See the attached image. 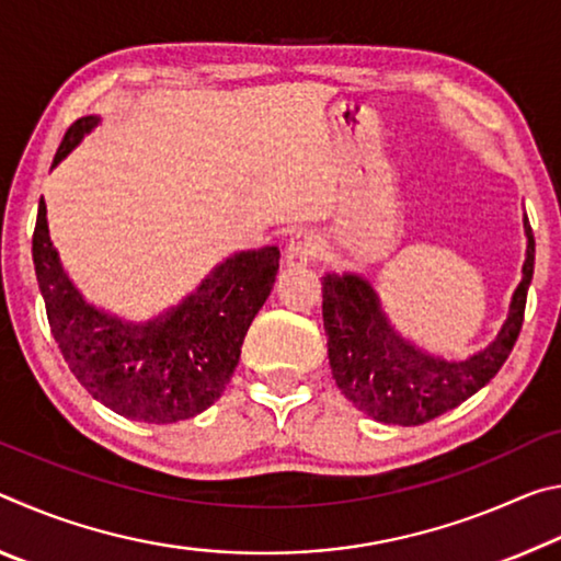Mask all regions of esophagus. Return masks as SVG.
I'll list each match as a JSON object with an SVG mask.
<instances>
[{
	"label": "esophagus",
	"instance_id": "34e87169",
	"mask_svg": "<svg viewBox=\"0 0 561 561\" xmlns=\"http://www.w3.org/2000/svg\"><path fill=\"white\" fill-rule=\"evenodd\" d=\"M317 254H319V237L314 232H299L289 240L284 260H287L289 267H307Z\"/></svg>",
	"mask_w": 561,
	"mask_h": 561
}]
</instances>
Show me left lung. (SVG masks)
Here are the masks:
<instances>
[{
  "mask_svg": "<svg viewBox=\"0 0 561 561\" xmlns=\"http://www.w3.org/2000/svg\"><path fill=\"white\" fill-rule=\"evenodd\" d=\"M527 257L510 314L490 346L462 360L431 356L388 324L371 284L358 274H327L324 314L334 381L358 411L391 425H421L468 401L505 364L525 321L535 274V234L525 215Z\"/></svg>",
  "mask_w": 561,
  "mask_h": 561,
  "instance_id": "obj_1",
  "label": "left lung"
}]
</instances>
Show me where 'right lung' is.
<instances>
[{"label":"right lung","mask_w":561,"mask_h":561,"mask_svg":"<svg viewBox=\"0 0 561 561\" xmlns=\"http://www.w3.org/2000/svg\"><path fill=\"white\" fill-rule=\"evenodd\" d=\"M83 116L66 130L54 165L99 126ZM32 257L51 334L81 386L130 421L178 423L210 408L230 383L252 319L277 279L279 250L237 252L193 294L150 321H123L81 297L49 240L46 205L32 237Z\"/></svg>","instance_id":"1"}]
</instances>
